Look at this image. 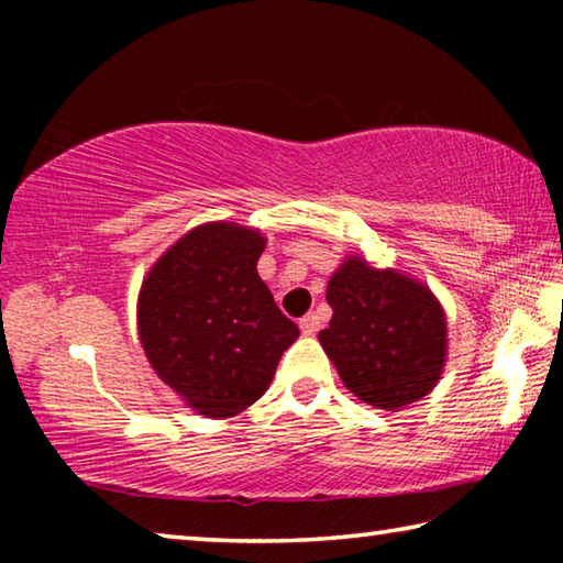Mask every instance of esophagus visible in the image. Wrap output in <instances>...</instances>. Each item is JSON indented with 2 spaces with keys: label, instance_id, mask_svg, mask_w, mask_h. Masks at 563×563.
<instances>
[{
  "label": "esophagus",
  "instance_id": "obj_1",
  "mask_svg": "<svg viewBox=\"0 0 563 563\" xmlns=\"http://www.w3.org/2000/svg\"><path fill=\"white\" fill-rule=\"evenodd\" d=\"M300 330L305 332V335H316V332L320 330V318L316 316V312H308V316L300 318Z\"/></svg>",
  "mask_w": 563,
  "mask_h": 563
}]
</instances>
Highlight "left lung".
I'll return each mask as SVG.
<instances>
[{
  "mask_svg": "<svg viewBox=\"0 0 563 563\" xmlns=\"http://www.w3.org/2000/svg\"><path fill=\"white\" fill-rule=\"evenodd\" d=\"M330 328L320 345L362 402L399 409L437 385L446 355L444 310L430 288L347 258L328 283Z\"/></svg>",
  "mask_w": 563,
  "mask_h": 563,
  "instance_id": "left-lung-1",
  "label": "left lung"
}]
</instances>
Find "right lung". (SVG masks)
Returning a JSON list of instances; mask_svg holds the SVG:
<instances>
[{
	"mask_svg": "<svg viewBox=\"0 0 563 563\" xmlns=\"http://www.w3.org/2000/svg\"><path fill=\"white\" fill-rule=\"evenodd\" d=\"M263 247L258 231L198 225L141 285V345L156 375L198 415L233 417L251 407L300 335L255 268Z\"/></svg>",
	"mask_w": 563,
	"mask_h": 563,
	"instance_id": "right-lung-1",
	"label": "right lung"
}]
</instances>
